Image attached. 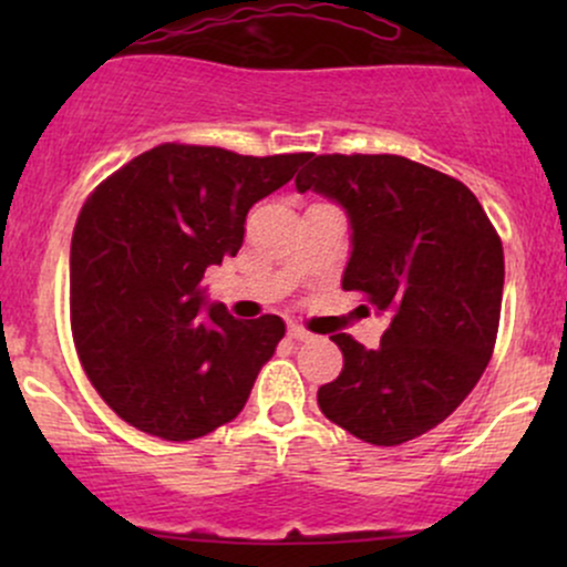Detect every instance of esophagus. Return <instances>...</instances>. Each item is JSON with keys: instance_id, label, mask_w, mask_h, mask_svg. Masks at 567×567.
Wrapping results in <instances>:
<instances>
[{"instance_id": "34e87169", "label": "esophagus", "mask_w": 567, "mask_h": 567, "mask_svg": "<svg viewBox=\"0 0 567 567\" xmlns=\"http://www.w3.org/2000/svg\"><path fill=\"white\" fill-rule=\"evenodd\" d=\"M288 336L292 338V341H306V338H311L309 330H303L301 324H290V328H288Z\"/></svg>"}]
</instances>
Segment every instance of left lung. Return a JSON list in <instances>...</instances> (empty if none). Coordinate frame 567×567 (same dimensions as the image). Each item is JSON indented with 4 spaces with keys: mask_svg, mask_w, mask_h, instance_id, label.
Returning a JSON list of instances; mask_svg holds the SVG:
<instances>
[{
    "mask_svg": "<svg viewBox=\"0 0 567 567\" xmlns=\"http://www.w3.org/2000/svg\"><path fill=\"white\" fill-rule=\"evenodd\" d=\"M347 210L343 290L392 317L365 349L330 336L343 370L317 392L333 424L370 445H402L453 413L496 347L504 247L461 181L396 154H322L296 175Z\"/></svg>",
    "mask_w": 567,
    "mask_h": 567,
    "instance_id": "1",
    "label": "left lung"
}]
</instances>
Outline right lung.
I'll list each match as a JSON object with an SVG mask.
<instances>
[{
  "label": "right lung",
  "instance_id": "right-lung-1",
  "mask_svg": "<svg viewBox=\"0 0 567 567\" xmlns=\"http://www.w3.org/2000/svg\"><path fill=\"white\" fill-rule=\"evenodd\" d=\"M306 159L162 143L84 202L71 237V333L95 392L130 426L186 442L245 408L285 322L237 320L205 303L199 282L237 256L247 210Z\"/></svg>",
  "mask_w": 567,
  "mask_h": 567
}]
</instances>
